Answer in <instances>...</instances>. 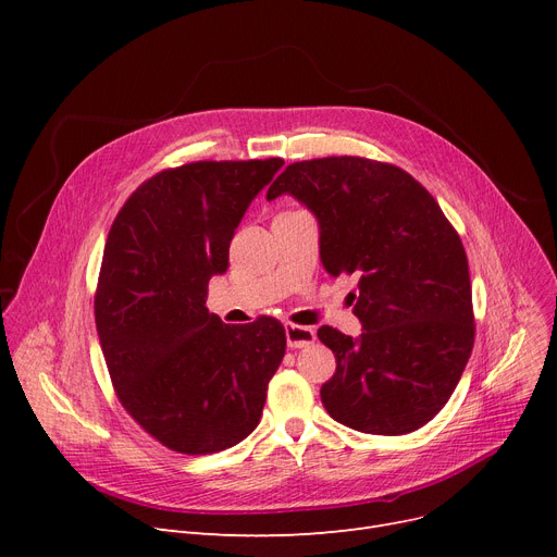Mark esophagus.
Instances as JSON below:
<instances>
[{
	"instance_id": "1",
	"label": "esophagus",
	"mask_w": 557,
	"mask_h": 557,
	"mask_svg": "<svg viewBox=\"0 0 557 557\" xmlns=\"http://www.w3.org/2000/svg\"><path fill=\"white\" fill-rule=\"evenodd\" d=\"M284 334H286V345L290 349H300V347H309L315 341V332L311 327H300V325H284Z\"/></svg>"
}]
</instances>
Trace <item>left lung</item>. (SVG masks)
<instances>
[{"mask_svg":"<svg viewBox=\"0 0 557 557\" xmlns=\"http://www.w3.org/2000/svg\"><path fill=\"white\" fill-rule=\"evenodd\" d=\"M282 194L315 216L325 271L359 280L355 315L363 332L318 330L336 357L320 388L327 413L374 435L424 426L449 401L474 347L458 232L413 175L366 158L288 164L267 198Z\"/></svg>","mask_w":557,"mask_h":557,"instance_id":"1","label":"left lung"}]
</instances>
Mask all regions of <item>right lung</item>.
<instances>
[{
    "label": "right lung",
    "mask_w": 557,
    "mask_h": 557,
    "mask_svg": "<svg viewBox=\"0 0 557 557\" xmlns=\"http://www.w3.org/2000/svg\"><path fill=\"white\" fill-rule=\"evenodd\" d=\"M284 160L191 162L137 187L116 214L95 300L116 397L164 447L200 456L234 447L259 424L284 327L261 315L225 325L205 307L230 242Z\"/></svg>",
    "instance_id": "obj_1"
}]
</instances>
